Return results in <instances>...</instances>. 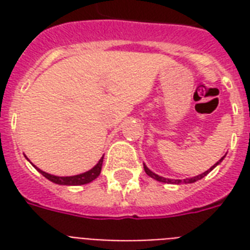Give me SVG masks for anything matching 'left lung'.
<instances>
[{"instance_id": "8db88e82", "label": "left lung", "mask_w": 250, "mask_h": 250, "mask_svg": "<svg viewBox=\"0 0 250 250\" xmlns=\"http://www.w3.org/2000/svg\"><path fill=\"white\" fill-rule=\"evenodd\" d=\"M223 158H225V156L222 157L221 160L218 161L217 164L214 165V166L211 167V168H210V170L205 171V172H202L201 175H197V176H193V178L183 179V180H180V179H179V180H171V179L162 178V176H160V175H157V174H154V172H152V171L149 170L148 167L145 166V165H144V170H145V172H146V174H148L149 176H150V178L156 179V180H158V182H162V183H172V184H182V183H184V184H187V183H194V182H197V180H200V179H202V178H204V176H205V175H208V174H209L210 171L213 170L214 167L217 166V165H219V164H221L222 161H223Z\"/></svg>"}]
</instances>
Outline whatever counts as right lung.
Returning <instances> with one entry per match:
<instances>
[{
  "instance_id": "obj_1",
  "label": "right lung",
  "mask_w": 250,
  "mask_h": 250,
  "mask_svg": "<svg viewBox=\"0 0 250 250\" xmlns=\"http://www.w3.org/2000/svg\"><path fill=\"white\" fill-rule=\"evenodd\" d=\"M102 161H104V157L101 160L98 161V164L92 168V170L86 171L84 174L75 175V176H54V175L46 174L44 171H41L40 168H37L40 174H42L46 179H49L50 182L56 183V184H63V186H82V184H86V183H90L92 180L97 178L100 172H101L102 167Z\"/></svg>"
}]
</instances>
